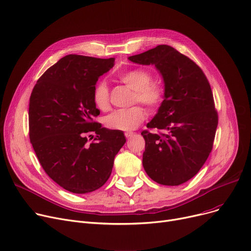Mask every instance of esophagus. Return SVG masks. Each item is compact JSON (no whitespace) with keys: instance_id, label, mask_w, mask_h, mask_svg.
I'll return each mask as SVG.
<instances>
[{"instance_id":"34e87169","label":"esophagus","mask_w":251,"mask_h":251,"mask_svg":"<svg viewBox=\"0 0 251 251\" xmlns=\"http://www.w3.org/2000/svg\"><path fill=\"white\" fill-rule=\"evenodd\" d=\"M124 134H125V136H126L127 138H129V137H131V136H133L135 133L132 132V131H127V132H125Z\"/></svg>"}]
</instances>
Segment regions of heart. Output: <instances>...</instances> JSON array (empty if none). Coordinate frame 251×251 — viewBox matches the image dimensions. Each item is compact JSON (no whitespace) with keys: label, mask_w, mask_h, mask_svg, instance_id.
I'll list each match as a JSON object with an SVG mask.
<instances>
[{"label":"heart","mask_w":251,"mask_h":251,"mask_svg":"<svg viewBox=\"0 0 251 251\" xmlns=\"http://www.w3.org/2000/svg\"><path fill=\"white\" fill-rule=\"evenodd\" d=\"M119 80L134 90L133 102H140L150 110L155 111L161 107L165 100V87L159 81H151L152 75L149 70L135 68L118 73ZM97 108L100 111L110 109V90L105 81L96 83L92 91ZM146 110L140 105L128 109L116 110L105 118V125L115 130H130L136 128L146 118Z\"/></svg>","instance_id":"1"}]
</instances>
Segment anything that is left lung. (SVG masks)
Here are the masks:
<instances>
[{
    "label": "left lung",
    "instance_id": "8db88e82",
    "mask_svg": "<svg viewBox=\"0 0 251 251\" xmlns=\"http://www.w3.org/2000/svg\"><path fill=\"white\" fill-rule=\"evenodd\" d=\"M154 65L165 83V100L141 132L146 140L142 165L156 183L177 186L194 177L213 150L218 113L202 70L174 48L160 45L128 58Z\"/></svg>",
    "mask_w": 251,
    "mask_h": 251
}]
</instances>
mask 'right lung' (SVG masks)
I'll return each instance as SVG.
<instances>
[{
  "instance_id": "1",
  "label": "right lung",
  "mask_w": 251,
  "mask_h": 251,
  "mask_svg": "<svg viewBox=\"0 0 251 251\" xmlns=\"http://www.w3.org/2000/svg\"><path fill=\"white\" fill-rule=\"evenodd\" d=\"M114 61L65 56L38 79L29 99V139L37 159L50 179L73 193L101 187L126 142L122 131L94 121L100 110L92 91Z\"/></svg>"
}]
</instances>
